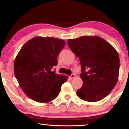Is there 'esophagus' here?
I'll return each mask as SVG.
<instances>
[{"label": "esophagus", "instance_id": "esophagus-1", "mask_svg": "<svg viewBox=\"0 0 129 129\" xmlns=\"http://www.w3.org/2000/svg\"><path fill=\"white\" fill-rule=\"evenodd\" d=\"M75 75H74V74H72V75L70 77V79H73V78H75Z\"/></svg>", "mask_w": 129, "mask_h": 129}]
</instances>
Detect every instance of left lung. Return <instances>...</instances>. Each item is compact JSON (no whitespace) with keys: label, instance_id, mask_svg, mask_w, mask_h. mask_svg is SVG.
Returning <instances> with one entry per match:
<instances>
[{"label":"left lung","instance_id":"obj_1","mask_svg":"<svg viewBox=\"0 0 129 129\" xmlns=\"http://www.w3.org/2000/svg\"><path fill=\"white\" fill-rule=\"evenodd\" d=\"M68 46L79 57L83 85L77 90L79 98L97 102L108 96L119 78L118 52L106 40L98 36H82L69 39Z\"/></svg>","mask_w":129,"mask_h":129}]
</instances>
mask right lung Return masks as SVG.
<instances>
[{
    "instance_id": "obj_1",
    "label": "right lung",
    "mask_w": 129,
    "mask_h": 129,
    "mask_svg": "<svg viewBox=\"0 0 129 129\" xmlns=\"http://www.w3.org/2000/svg\"><path fill=\"white\" fill-rule=\"evenodd\" d=\"M65 44L64 40L38 36L28 41L17 54L14 75L23 92L33 101H53L67 81V76L58 75L52 70Z\"/></svg>"
}]
</instances>
